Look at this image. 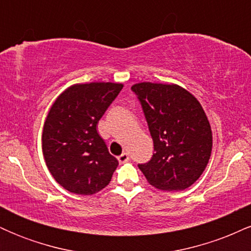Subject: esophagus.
<instances>
[{"mask_svg":"<svg viewBox=\"0 0 251 251\" xmlns=\"http://www.w3.org/2000/svg\"><path fill=\"white\" fill-rule=\"evenodd\" d=\"M118 160H119V163H126L128 162L129 160V155L126 153V152H124V153H122L118 157Z\"/></svg>","mask_w":251,"mask_h":251,"instance_id":"obj_1","label":"esophagus"}]
</instances>
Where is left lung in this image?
Wrapping results in <instances>:
<instances>
[{
  "label": "left lung",
  "mask_w": 251,
  "mask_h": 251,
  "mask_svg": "<svg viewBox=\"0 0 251 251\" xmlns=\"http://www.w3.org/2000/svg\"><path fill=\"white\" fill-rule=\"evenodd\" d=\"M131 89L142 105L154 149L151 159L138 168L159 190L191 186L212 150L211 127L200 101L178 85L140 82Z\"/></svg>",
  "instance_id": "left-lung-1"
}]
</instances>
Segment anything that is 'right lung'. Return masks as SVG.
Wrapping results in <instances>:
<instances>
[{"instance_id": "right-lung-1", "label": "right lung", "mask_w": 251, "mask_h": 251, "mask_svg": "<svg viewBox=\"0 0 251 251\" xmlns=\"http://www.w3.org/2000/svg\"><path fill=\"white\" fill-rule=\"evenodd\" d=\"M123 83H79L62 92L50 109L42 132V152L57 183L77 195L108 185L118 160L97 131Z\"/></svg>"}]
</instances>
